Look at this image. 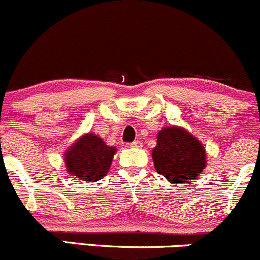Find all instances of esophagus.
<instances>
[{"label": "esophagus", "mask_w": 260, "mask_h": 260, "mask_svg": "<svg viewBox=\"0 0 260 260\" xmlns=\"http://www.w3.org/2000/svg\"><path fill=\"white\" fill-rule=\"evenodd\" d=\"M131 147H132V148H141V147H142V142L141 141L132 142V143H131Z\"/></svg>", "instance_id": "obj_1"}]
</instances>
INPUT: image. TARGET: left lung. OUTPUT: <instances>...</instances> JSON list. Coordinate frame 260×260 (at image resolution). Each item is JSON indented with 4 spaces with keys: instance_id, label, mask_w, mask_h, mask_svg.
<instances>
[{
    "instance_id": "1",
    "label": "left lung",
    "mask_w": 260,
    "mask_h": 260,
    "mask_svg": "<svg viewBox=\"0 0 260 260\" xmlns=\"http://www.w3.org/2000/svg\"><path fill=\"white\" fill-rule=\"evenodd\" d=\"M152 158L155 171L172 184L190 183L207 166L203 144L184 128L176 125L158 132Z\"/></svg>"
}]
</instances>
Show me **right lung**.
<instances>
[{
    "instance_id": "1",
    "label": "right lung",
    "mask_w": 260,
    "mask_h": 260,
    "mask_svg": "<svg viewBox=\"0 0 260 260\" xmlns=\"http://www.w3.org/2000/svg\"><path fill=\"white\" fill-rule=\"evenodd\" d=\"M116 152V147H109L102 138L87 133L66 151L64 165L75 178L97 182L108 173Z\"/></svg>"
}]
</instances>
